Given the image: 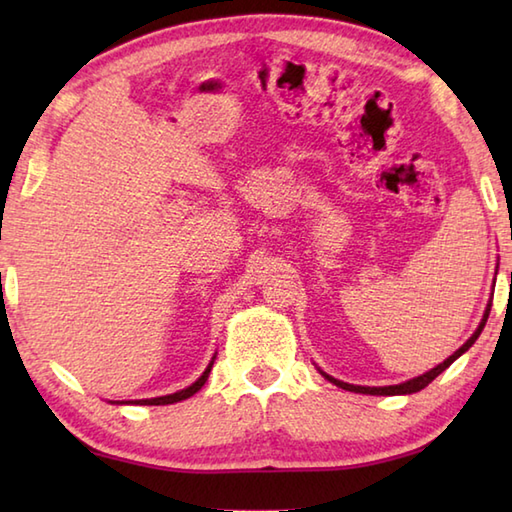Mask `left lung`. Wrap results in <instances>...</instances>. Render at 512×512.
Wrapping results in <instances>:
<instances>
[{
    "label": "left lung",
    "mask_w": 512,
    "mask_h": 512,
    "mask_svg": "<svg viewBox=\"0 0 512 512\" xmlns=\"http://www.w3.org/2000/svg\"><path fill=\"white\" fill-rule=\"evenodd\" d=\"M493 295V292H491ZM491 306H493V297L488 299V303H486V310H484V317H482V321H480V325H477V330L469 336V341H466L460 350H455L447 361H442L440 365H436L433 369H429V372H424V374H420V376H416V378H409V380H405V383H398V385H385V387H365V385H350V383H343V380H339V378H334V376H330V374H325L323 369H319L321 372V376L325 378V380H330L332 385H336V387H341V389H345V391H354V394H369V396H405V394H416V391H420V389H424L427 387L433 378H438L444 369H447L453 361H458V358L464 354V352H469V347L477 341V336L482 334V330H484V325H486V319H488V312H491Z\"/></svg>",
    "instance_id": "1"
}]
</instances>
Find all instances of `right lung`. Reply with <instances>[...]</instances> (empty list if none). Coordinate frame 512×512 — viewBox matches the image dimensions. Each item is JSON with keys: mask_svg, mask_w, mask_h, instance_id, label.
I'll return each mask as SVG.
<instances>
[{"mask_svg": "<svg viewBox=\"0 0 512 512\" xmlns=\"http://www.w3.org/2000/svg\"><path fill=\"white\" fill-rule=\"evenodd\" d=\"M215 356H217V352L213 354L209 365H206L202 376H200L198 380H195V383H191L189 387H184V389L176 391V394H167V396H158V398H143V400H110V402H112V405H173V402L187 400V398H191L193 394H198V391L204 387L206 380H209L211 367H213V363H215Z\"/></svg>", "mask_w": 512, "mask_h": 512, "instance_id": "1", "label": "right lung"}]
</instances>
